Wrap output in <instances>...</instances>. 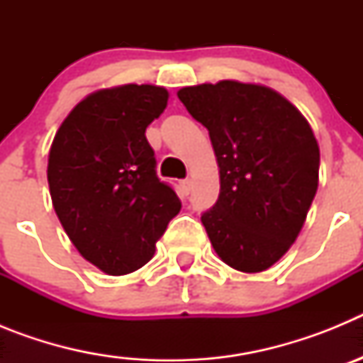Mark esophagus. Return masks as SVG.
I'll use <instances>...</instances> for the list:
<instances>
[{
  "instance_id": "1",
  "label": "esophagus",
  "mask_w": 363,
  "mask_h": 363,
  "mask_svg": "<svg viewBox=\"0 0 363 363\" xmlns=\"http://www.w3.org/2000/svg\"><path fill=\"white\" fill-rule=\"evenodd\" d=\"M191 179H182V182H179V189L184 192V196H187L189 192H191Z\"/></svg>"
}]
</instances>
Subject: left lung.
Wrapping results in <instances>:
<instances>
[{"label": "left lung", "instance_id": "8db88e82", "mask_svg": "<svg viewBox=\"0 0 363 363\" xmlns=\"http://www.w3.org/2000/svg\"><path fill=\"white\" fill-rule=\"evenodd\" d=\"M207 127L220 196L201 214L227 265L259 272L289 251L318 189L320 149L306 118L267 86L220 82L178 92Z\"/></svg>", "mask_w": 363, "mask_h": 363}]
</instances>
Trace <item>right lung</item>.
Here are the masks:
<instances>
[{
	"label": "right lung",
	"mask_w": 363,
	"mask_h": 363,
	"mask_svg": "<svg viewBox=\"0 0 363 363\" xmlns=\"http://www.w3.org/2000/svg\"><path fill=\"white\" fill-rule=\"evenodd\" d=\"M167 99L154 85L94 92L72 108L50 147L54 211L79 255L112 277L143 267L182 209L156 174L145 136Z\"/></svg>",
	"instance_id": "obj_1"
}]
</instances>
